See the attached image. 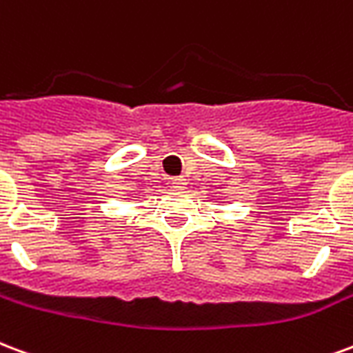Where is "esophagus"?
<instances>
[{
	"label": "esophagus",
	"instance_id": "34e87169",
	"mask_svg": "<svg viewBox=\"0 0 353 353\" xmlns=\"http://www.w3.org/2000/svg\"><path fill=\"white\" fill-rule=\"evenodd\" d=\"M171 184H173L174 188H186V179L184 176H174V179H171Z\"/></svg>",
	"mask_w": 353,
	"mask_h": 353
}]
</instances>
